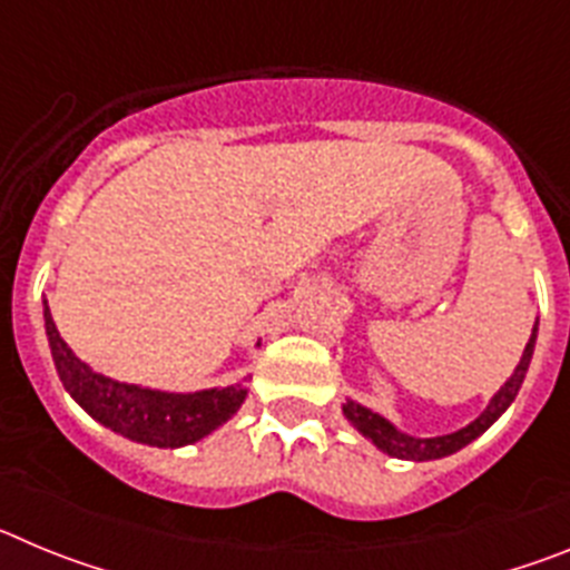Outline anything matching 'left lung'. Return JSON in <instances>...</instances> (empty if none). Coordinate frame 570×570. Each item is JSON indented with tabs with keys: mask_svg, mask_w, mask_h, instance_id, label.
I'll return each mask as SVG.
<instances>
[{
	"mask_svg": "<svg viewBox=\"0 0 570 570\" xmlns=\"http://www.w3.org/2000/svg\"><path fill=\"white\" fill-rule=\"evenodd\" d=\"M533 345H537V328L531 331V340H528L525 351H522L520 365L513 367V374L508 376L505 385H502L500 391L493 394V400L488 402L485 411H482V414L476 416V420H473L471 425L460 428V431H454V434H445V436H411V434H402L400 428L391 425V422H387L385 416L374 414L371 407L360 405V402H354V400H347L345 405H342V414H345V420L351 422V425H354L362 436H367V440L374 442V445L380 448L382 454L396 456V460H411V462L442 460V456L456 454V451H460V448H465L468 442H473L480 434H485L488 428H491L493 422H497L502 414H505L508 405H511V402H513V396L520 394L522 380H525L528 365H531Z\"/></svg>",
	"mask_w": 570,
	"mask_h": 570,
	"instance_id": "obj_1",
	"label": "left lung"
}]
</instances>
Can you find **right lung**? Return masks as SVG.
<instances>
[{"label": "right lung", "mask_w": 570, "mask_h": 570, "mask_svg": "<svg viewBox=\"0 0 570 570\" xmlns=\"http://www.w3.org/2000/svg\"><path fill=\"white\" fill-rule=\"evenodd\" d=\"M45 331H48L50 354H53V365H57L65 391L99 425L142 445L183 448L199 442L210 431L225 425L248 396V387L242 382L228 387H208L196 394H168V391L128 385V382L97 374L59 336L48 302H45Z\"/></svg>", "instance_id": "right-lung-1"}]
</instances>
